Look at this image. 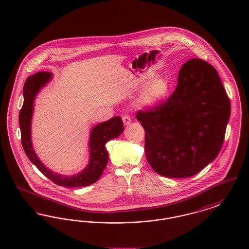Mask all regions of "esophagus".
Segmentation results:
<instances>
[{
  "mask_svg": "<svg viewBox=\"0 0 249 249\" xmlns=\"http://www.w3.org/2000/svg\"><path fill=\"white\" fill-rule=\"evenodd\" d=\"M122 120H123V123H124V125H129L130 123V118L128 116V115H124L123 117H122Z\"/></svg>",
  "mask_w": 249,
  "mask_h": 249,
  "instance_id": "1",
  "label": "esophagus"
}]
</instances>
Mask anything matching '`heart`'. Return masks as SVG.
I'll use <instances>...</instances> for the list:
<instances>
[{"instance_id":"obj_1","label":"heart","mask_w":249,"mask_h":249,"mask_svg":"<svg viewBox=\"0 0 249 249\" xmlns=\"http://www.w3.org/2000/svg\"><path fill=\"white\" fill-rule=\"evenodd\" d=\"M149 76H144L139 81L143 86L137 102L142 108H153L159 106L169 93L170 86L164 77H156L150 80Z\"/></svg>"}]
</instances>
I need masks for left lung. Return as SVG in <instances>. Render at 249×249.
Returning <instances> with one entry per match:
<instances>
[{
    "mask_svg": "<svg viewBox=\"0 0 249 249\" xmlns=\"http://www.w3.org/2000/svg\"><path fill=\"white\" fill-rule=\"evenodd\" d=\"M230 115V99L216 70L202 59L187 61L167 101L136 114L148 163L166 178L198 174L220 152Z\"/></svg>",
    "mask_w": 249,
    "mask_h": 249,
    "instance_id": "8db88e82",
    "label": "left lung"
}]
</instances>
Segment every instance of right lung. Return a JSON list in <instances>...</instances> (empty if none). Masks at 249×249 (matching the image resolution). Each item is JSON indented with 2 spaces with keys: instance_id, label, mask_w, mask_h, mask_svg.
Returning a JSON list of instances; mask_svg holds the SVG:
<instances>
[{
  "instance_id": "right-lung-1",
  "label": "right lung",
  "mask_w": 249,
  "mask_h": 249,
  "mask_svg": "<svg viewBox=\"0 0 249 249\" xmlns=\"http://www.w3.org/2000/svg\"><path fill=\"white\" fill-rule=\"evenodd\" d=\"M51 78V72L38 71L29 76L24 84L23 106L19 112V127L24 151L37 169L55 184L68 188L89 186L101 178L108 162V152L106 143L112 139L118 138L124 130L122 119L120 117H114L98 124L92 129L89 138V162L82 172L72 177L61 176L53 173L38 159L31 140V123L34 113L35 99L39 90L48 83Z\"/></svg>"
}]
</instances>
